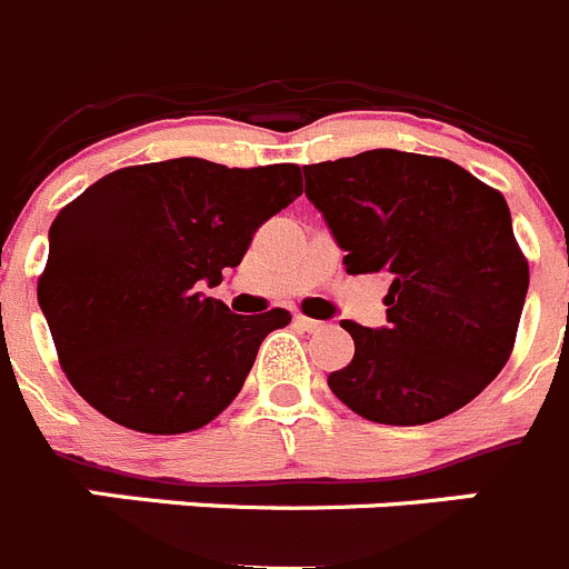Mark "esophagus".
Listing matches in <instances>:
<instances>
[{
  "instance_id": "1",
  "label": "esophagus",
  "mask_w": 569,
  "mask_h": 569,
  "mask_svg": "<svg viewBox=\"0 0 569 569\" xmlns=\"http://www.w3.org/2000/svg\"><path fill=\"white\" fill-rule=\"evenodd\" d=\"M296 325L301 327V330H307V332H319L321 327H325V321H319V319H310V316H296Z\"/></svg>"
}]
</instances>
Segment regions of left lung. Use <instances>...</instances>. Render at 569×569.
Wrapping results in <instances>:
<instances>
[{
  "label": "left lung",
  "instance_id": "8db88e82",
  "mask_svg": "<svg viewBox=\"0 0 569 569\" xmlns=\"http://www.w3.org/2000/svg\"><path fill=\"white\" fill-rule=\"evenodd\" d=\"M307 197L347 250V273H387L389 325L341 321L356 356L332 395L372 423L423 426L502 372L530 284L497 189L431 154L372 149L305 166Z\"/></svg>",
  "mask_w": 569,
  "mask_h": 569
}]
</instances>
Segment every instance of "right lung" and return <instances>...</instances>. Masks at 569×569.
Here are the masks:
<instances>
[{"label": "right lung", "mask_w": 569, "mask_h": 569, "mask_svg": "<svg viewBox=\"0 0 569 569\" xmlns=\"http://www.w3.org/2000/svg\"><path fill=\"white\" fill-rule=\"evenodd\" d=\"M299 194L296 163L177 158L112 171L67 202L36 293L72 389L143 435H186L226 411L290 312L237 316L202 284H220Z\"/></svg>", "instance_id": "1"}]
</instances>
